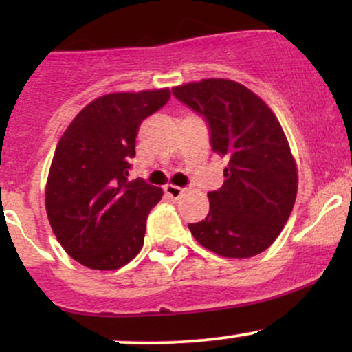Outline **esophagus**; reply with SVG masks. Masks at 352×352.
Here are the masks:
<instances>
[{
	"label": "esophagus",
	"instance_id": "esophagus-1",
	"mask_svg": "<svg viewBox=\"0 0 352 352\" xmlns=\"http://www.w3.org/2000/svg\"><path fill=\"white\" fill-rule=\"evenodd\" d=\"M164 190H165V193H167V195L173 200H179L180 197L185 193V188L177 187V185H165Z\"/></svg>",
	"mask_w": 352,
	"mask_h": 352
}]
</instances>
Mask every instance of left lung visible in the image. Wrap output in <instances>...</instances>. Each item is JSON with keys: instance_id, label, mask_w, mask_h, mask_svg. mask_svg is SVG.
<instances>
[{"instance_id": "left-lung-1", "label": "left lung", "mask_w": 352, "mask_h": 352, "mask_svg": "<svg viewBox=\"0 0 352 352\" xmlns=\"http://www.w3.org/2000/svg\"><path fill=\"white\" fill-rule=\"evenodd\" d=\"M172 94L204 117L212 151L227 160L223 185L208 193V215L188 223L190 232L225 258L265 252L292 215L298 190L296 164L276 116L230 79L190 82Z\"/></svg>"}]
</instances>
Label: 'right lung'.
Listing matches in <instances>:
<instances>
[{"label":"right lung","mask_w":352,"mask_h":352,"mask_svg":"<svg viewBox=\"0 0 352 352\" xmlns=\"http://www.w3.org/2000/svg\"><path fill=\"white\" fill-rule=\"evenodd\" d=\"M168 99V89L102 96L60 137L46 212L58 241L80 265L117 270L142 248L147 217L164 193L142 179L129 180V170L140 124Z\"/></svg>","instance_id":"1"}]
</instances>
